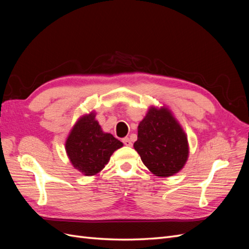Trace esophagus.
I'll return each instance as SVG.
<instances>
[{
    "instance_id": "34e87169",
    "label": "esophagus",
    "mask_w": 249,
    "mask_h": 249,
    "mask_svg": "<svg viewBox=\"0 0 249 249\" xmlns=\"http://www.w3.org/2000/svg\"><path fill=\"white\" fill-rule=\"evenodd\" d=\"M123 142L124 143V145H126V146H132V142H131V140H130L129 137L124 138V139H123Z\"/></svg>"
}]
</instances>
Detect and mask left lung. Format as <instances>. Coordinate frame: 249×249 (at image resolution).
Listing matches in <instances>:
<instances>
[{"label": "left lung", "mask_w": 249, "mask_h": 249, "mask_svg": "<svg viewBox=\"0 0 249 249\" xmlns=\"http://www.w3.org/2000/svg\"><path fill=\"white\" fill-rule=\"evenodd\" d=\"M134 148L155 176L164 178L182 169L189 155L185 132L165 107L148 110L138 125V138Z\"/></svg>", "instance_id": "8db88e82"}]
</instances>
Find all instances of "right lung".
<instances>
[{
    "label": "right lung",
    "instance_id": "1",
    "mask_svg": "<svg viewBox=\"0 0 249 249\" xmlns=\"http://www.w3.org/2000/svg\"><path fill=\"white\" fill-rule=\"evenodd\" d=\"M124 144L113 135L104 133L93 112L82 116L73 125L65 143L67 156L72 166L85 176H94L110 157Z\"/></svg>",
    "mask_w": 249,
    "mask_h": 249
}]
</instances>
